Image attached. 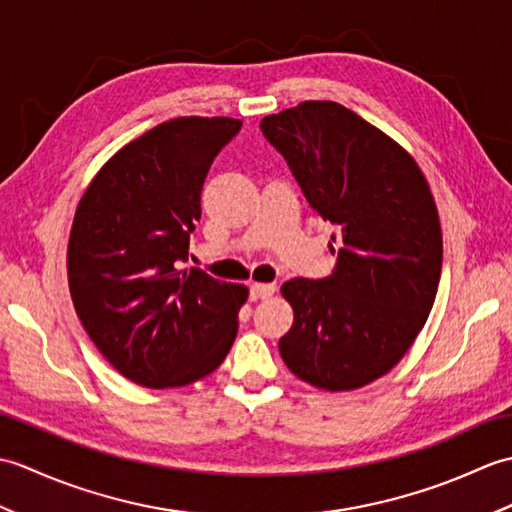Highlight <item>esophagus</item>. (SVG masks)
Segmentation results:
<instances>
[{
  "label": "esophagus",
  "mask_w": 512,
  "mask_h": 512,
  "mask_svg": "<svg viewBox=\"0 0 512 512\" xmlns=\"http://www.w3.org/2000/svg\"><path fill=\"white\" fill-rule=\"evenodd\" d=\"M275 290H277V286L275 284H253L250 286V299H268V297H273L275 295Z\"/></svg>",
  "instance_id": "34e87169"
}]
</instances>
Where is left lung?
<instances>
[{
	"instance_id": "8db88e82",
	"label": "left lung",
	"mask_w": 512,
	"mask_h": 512,
	"mask_svg": "<svg viewBox=\"0 0 512 512\" xmlns=\"http://www.w3.org/2000/svg\"><path fill=\"white\" fill-rule=\"evenodd\" d=\"M259 127L310 209L336 228L334 273L281 286L295 310L281 358L314 387L358 389L387 374L427 323L442 270L436 202L416 160L339 103L306 101Z\"/></svg>"
}]
</instances>
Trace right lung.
<instances>
[{
	"instance_id": "1",
	"label": "right lung",
	"mask_w": 512,
	"mask_h": 512,
	"mask_svg": "<svg viewBox=\"0 0 512 512\" xmlns=\"http://www.w3.org/2000/svg\"><path fill=\"white\" fill-rule=\"evenodd\" d=\"M235 118H173L105 162L76 206L68 281L99 352L134 383L189 385L220 367L248 290L182 270L215 156Z\"/></svg>"
}]
</instances>
